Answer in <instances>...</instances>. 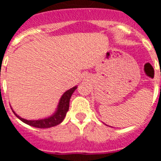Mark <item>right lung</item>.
<instances>
[{
  "label": "right lung",
  "instance_id": "obj_1",
  "mask_svg": "<svg viewBox=\"0 0 161 161\" xmlns=\"http://www.w3.org/2000/svg\"><path fill=\"white\" fill-rule=\"evenodd\" d=\"M77 88V86H74L72 88L69 89L68 91L64 92L63 96L61 97L56 108V111L53 114L50 116L49 118H43V119H38V120H27L25 118H20L19 115H17L14 111V113L17 118L21 120L25 124H28L30 126L35 128H39V129H48V128L54 127L60 124L63 121V119L66 117V114L69 108V100L72 96L73 92H75ZM13 110V109H12Z\"/></svg>",
  "mask_w": 161,
  "mask_h": 161
}]
</instances>
